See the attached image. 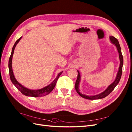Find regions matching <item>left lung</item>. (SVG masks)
Returning <instances> with one entry per match:
<instances>
[{"mask_svg":"<svg viewBox=\"0 0 132 132\" xmlns=\"http://www.w3.org/2000/svg\"><path fill=\"white\" fill-rule=\"evenodd\" d=\"M110 40L111 41V42L112 43H113L115 45V46H117V50L119 52V59H120V67H119V71L118 72V74L117 76V77H116L115 80L114 81V82L112 83L107 88V89H106V90L104 91L103 92H102V93L100 94L97 95H94V96H87L85 95H83L81 93H80L79 92V83H80V79H81V76H80V73L79 72V71L77 70V72H78V75H77V78L76 81L75 82V88L77 92V93L79 95H80L81 97L86 98V99H88V100H97V99H101V98H103L105 97H106L107 96H108V95L111 93V92L114 90V88H115V87L118 85V84L119 83L120 78L121 77V75H122V66H123V56L122 55V53H121V47L120 45L119 44V41L115 37L113 36H110Z\"/></svg>","mask_w":132,"mask_h":132,"instance_id":"left-lung-1","label":"left lung"}]
</instances>
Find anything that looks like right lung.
<instances>
[{
    "instance_id": "obj_1",
    "label": "right lung",
    "mask_w": 132,
    "mask_h": 132,
    "mask_svg": "<svg viewBox=\"0 0 132 132\" xmlns=\"http://www.w3.org/2000/svg\"><path fill=\"white\" fill-rule=\"evenodd\" d=\"M21 38H22V37H20L18 39L16 40V42H15V43H14L12 48L11 54L9 59V74H10V79H11L12 83L15 86V87H16L23 94H24V95L28 96H32V97H40V96H45L46 95H48V94H49L50 92H51L52 90H53L56 86V84L57 83L58 79H59V77L62 73V71L59 73V75H57V77L55 79V80L51 84H50L49 85L42 89H38V90H30V89L26 88L22 85H21V84L19 83H18V81L15 80V78L13 75L12 69V56L14 52V50L15 46H16V45L19 42Z\"/></svg>"
}]
</instances>
